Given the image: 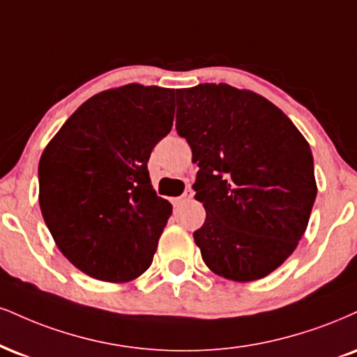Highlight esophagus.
Wrapping results in <instances>:
<instances>
[{
    "mask_svg": "<svg viewBox=\"0 0 357 357\" xmlns=\"http://www.w3.org/2000/svg\"><path fill=\"white\" fill-rule=\"evenodd\" d=\"M191 197H192V191H191V190H188L186 192H184L183 196L174 197V204H181V203H184V201H190Z\"/></svg>",
    "mask_w": 357,
    "mask_h": 357,
    "instance_id": "obj_1",
    "label": "esophagus"
}]
</instances>
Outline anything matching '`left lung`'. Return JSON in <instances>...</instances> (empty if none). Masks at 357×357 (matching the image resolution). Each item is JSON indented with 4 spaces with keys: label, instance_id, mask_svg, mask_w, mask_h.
<instances>
[{
    "label": "left lung",
    "instance_id": "1",
    "mask_svg": "<svg viewBox=\"0 0 357 357\" xmlns=\"http://www.w3.org/2000/svg\"><path fill=\"white\" fill-rule=\"evenodd\" d=\"M176 130L199 171L203 261L231 281H256L293 255L317 186L307 141L278 106L226 83L176 89Z\"/></svg>",
    "mask_w": 357,
    "mask_h": 357
}]
</instances>
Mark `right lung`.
I'll use <instances>...</instances> for the list:
<instances>
[{
    "mask_svg": "<svg viewBox=\"0 0 357 357\" xmlns=\"http://www.w3.org/2000/svg\"><path fill=\"white\" fill-rule=\"evenodd\" d=\"M173 119L174 89L119 86L84 101L43 151V218L88 276L126 282L151 266L173 206L153 190L148 160Z\"/></svg>",
    "mask_w": 357,
    "mask_h": 357,
    "instance_id": "obj_1",
    "label": "right lung"
}]
</instances>
